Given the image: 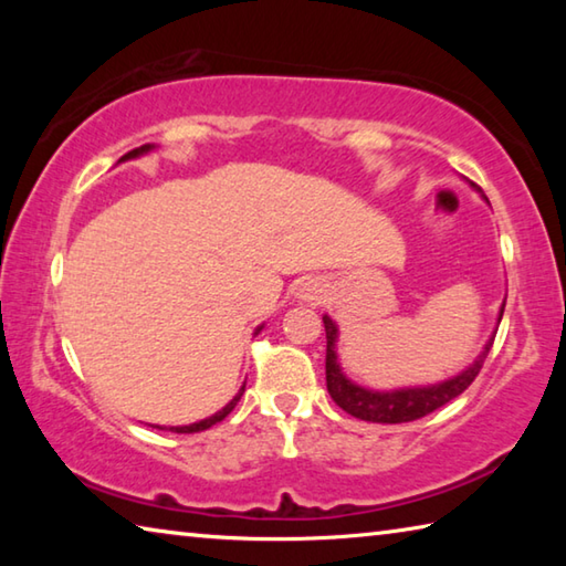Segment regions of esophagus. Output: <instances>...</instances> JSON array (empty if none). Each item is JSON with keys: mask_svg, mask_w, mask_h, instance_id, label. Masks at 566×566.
Wrapping results in <instances>:
<instances>
[{"mask_svg": "<svg viewBox=\"0 0 566 566\" xmlns=\"http://www.w3.org/2000/svg\"><path fill=\"white\" fill-rule=\"evenodd\" d=\"M296 294H300V300L306 304H319L324 300V284L317 280H306Z\"/></svg>", "mask_w": 566, "mask_h": 566, "instance_id": "esophagus-1", "label": "esophagus"}]
</instances>
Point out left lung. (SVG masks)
I'll return each instance as SVG.
<instances>
[{
    "mask_svg": "<svg viewBox=\"0 0 566 566\" xmlns=\"http://www.w3.org/2000/svg\"><path fill=\"white\" fill-rule=\"evenodd\" d=\"M486 202H490V199H486ZM502 314H504V304L500 306V317H496V322H502ZM322 322H324V332H327L329 397L334 399V405L342 407L347 415L364 421H377V424H401V421H415L462 395V391L472 385L474 377L479 375V369H482V364L494 342V334H492L490 342L484 344V349L479 352V357L469 364L467 369L459 371V375L449 377L444 381H437V385H427V387H401V389L379 391V389L361 387L344 375L337 357V342H339L337 322H334L329 314H324ZM496 327H500V324H496Z\"/></svg>",
    "mask_w": 566,
    "mask_h": 566,
    "instance_id": "8db88e82",
    "label": "left lung"
}]
</instances>
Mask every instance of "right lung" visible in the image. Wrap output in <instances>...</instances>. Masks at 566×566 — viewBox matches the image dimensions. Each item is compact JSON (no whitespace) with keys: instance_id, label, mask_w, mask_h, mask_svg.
<instances>
[{"instance_id":"right-lung-1","label":"right lung","mask_w":566,"mask_h":566,"mask_svg":"<svg viewBox=\"0 0 566 566\" xmlns=\"http://www.w3.org/2000/svg\"><path fill=\"white\" fill-rule=\"evenodd\" d=\"M151 149H155V145L137 147V149L127 151V155H124L119 161L137 159V157H142V155H147V151H151ZM262 327H264V324H260V327H256V332H254V334H260V332H262ZM242 395H244V385L239 387V391H237V395L232 397V401H229V405H224L222 409L214 411L212 417H207V419H199V421H195V424H185V427H159V424H151V427H157V429H169V432H177V434H195V432H205V429H209V427H212V424H217V421H222V419L229 415V411H232V409L237 407V401L242 399Z\"/></svg>"}]
</instances>
